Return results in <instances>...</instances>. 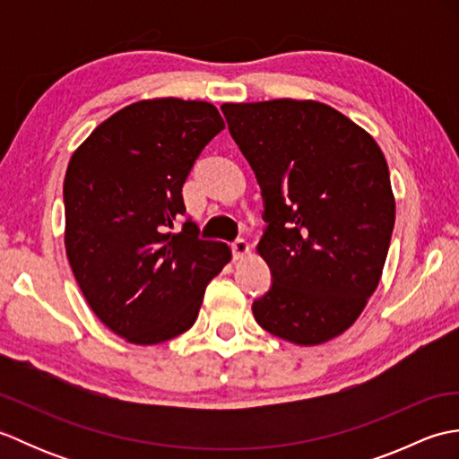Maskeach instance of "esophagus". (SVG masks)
<instances>
[{"label":"esophagus","mask_w":459,"mask_h":459,"mask_svg":"<svg viewBox=\"0 0 459 459\" xmlns=\"http://www.w3.org/2000/svg\"><path fill=\"white\" fill-rule=\"evenodd\" d=\"M248 255H250V245L245 238H238L232 242V256H235V260H242Z\"/></svg>","instance_id":"obj_1"}]
</instances>
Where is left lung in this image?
<instances>
[{"label":"left lung","mask_w":459,"mask_h":459,"mask_svg":"<svg viewBox=\"0 0 459 459\" xmlns=\"http://www.w3.org/2000/svg\"><path fill=\"white\" fill-rule=\"evenodd\" d=\"M221 108L266 204L256 252L274 284L252 314L294 345L327 343L355 324L383 276L396 212L385 153L317 100Z\"/></svg>","instance_id":"1"}]
</instances>
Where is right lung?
Wrapping results in <instances>:
<instances>
[{
	"instance_id": "right-lung-1",
	"label": "right lung",
	"mask_w": 459,
	"mask_h": 459,
	"mask_svg": "<svg viewBox=\"0 0 459 459\" xmlns=\"http://www.w3.org/2000/svg\"><path fill=\"white\" fill-rule=\"evenodd\" d=\"M224 128L203 100L134 102L96 126L68 161L65 248L84 299L102 324L134 345L185 333L230 247L179 232L183 183L201 150Z\"/></svg>"
}]
</instances>
